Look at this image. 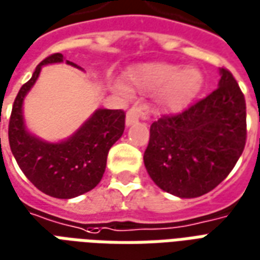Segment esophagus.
<instances>
[{
	"instance_id": "1",
	"label": "esophagus",
	"mask_w": 260,
	"mask_h": 260,
	"mask_svg": "<svg viewBox=\"0 0 260 260\" xmlns=\"http://www.w3.org/2000/svg\"><path fill=\"white\" fill-rule=\"evenodd\" d=\"M150 110L147 104H135L134 107L129 108V111L126 113V125L135 124L139 119H147L150 115Z\"/></svg>"
}]
</instances>
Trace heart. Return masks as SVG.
I'll use <instances>...</instances> for the list:
<instances>
[{"label":"heart","mask_w":260,"mask_h":260,"mask_svg":"<svg viewBox=\"0 0 260 260\" xmlns=\"http://www.w3.org/2000/svg\"><path fill=\"white\" fill-rule=\"evenodd\" d=\"M131 89L139 91H158V104L166 110H178L199 91L202 75L195 68L181 69V67L163 62L141 64L126 72ZM117 90L126 93L122 85L115 83Z\"/></svg>","instance_id":"b5f03b06"}]
</instances>
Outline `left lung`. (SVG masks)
<instances>
[{
	"label": "left lung",
	"mask_w": 260,
	"mask_h": 260,
	"mask_svg": "<svg viewBox=\"0 0 260 260\" xmlns=\"http://www.w3.org/2000/svg\"><path fill=\"white\" fill-rule=\"evenodd\" d=\"M220 75L209 96L150 125L145 167L160 189L178 198L214 189L244 152L245 97L229 69L221 68Z\"/></svg>",
	"instance_id": "1"
}]
</instances>
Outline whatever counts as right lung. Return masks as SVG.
<instances>
[{
  "instance_id": "right-lung-1",
  "label": "right lung",
  "mask_w": 260,
  "mask_h": 260,
  "mask_svg": "<svg viewBox=\"0 0 260 260\" xmlns=\"http://www.w3.org/2000/svg\"><path fill=\"white\" fill-rule=\"evenodd\" d=\"M64 61L62 54H51L20 87L9 118L8 138L16 163L37 189L53 198L71 199L91 191L102 181L108 150L124 134L125 113L99 108L74 135L58 143L31 135L22 113L25 96L36 83L43 65ZM67 64L82 69L71 61Z\"/></svg>"
}]
</instances>
